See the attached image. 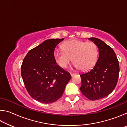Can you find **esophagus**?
Returning a JSON list of instances; mask_svg holds the SVG:
<instances>
[{
  "label": "esophagus",
  "mask_w": 127,
  "mask_h": 127,
  "mask_svg": "<svg viewBox=\"0 0 127 127\" xmlns=\"http://www.w3.org/2000/svg\"><path fill=\"white\" fill-rule=\"evenodd\" d=\"M74 75V73H70V76H71V77H73Z\"/></svg>",
  "instance_id": "1"
}]
</instances>
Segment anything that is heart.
I'll list each match as a JSON object with an SVG mask.
<instances>
[{
  "instance_id": "obj_1",
  "label": "heart",
  "mask_w": 127,
  "mask_h": 127,
  "mask_svg": "<svg viewBox=\"0 0 127 127\" xmlns=\"http://www.w3.org/2000/svg\"><path fill=\"white\" fill-rule=\"evenodd\" d=\"M62 47L63 50L55 51L54 54L56 63L62 68L67 67L73 59L75 68L86 71L97 61L98 49L93 42L73 39L64 42Z\"/></svg>"
}]
</instances>
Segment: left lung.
I'll return each mask as SVG.
<instances>
[{"label": "left lung", "mask_w": 127, "mask_h": 127, "mask_svg": "<svg viewBox=\"0 0 127 127\" xmlns=\"http://www.w3.org/2000/svg\"><path fill=\"white\" fill-rule=\"evenodd\" d=\"M98 49V58L90 71L80 75V90L90 100H97L108 96L117 84L119 73V62L113 49L103 41L89 38Z\"/></svg>", "instance_id": "8db88e82"}]
</instances>
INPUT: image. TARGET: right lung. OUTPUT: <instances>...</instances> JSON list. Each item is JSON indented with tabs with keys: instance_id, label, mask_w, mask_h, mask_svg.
Wrapping results in <instances>:
<instances>
[{
	"instance_id": "1",
	"label": "right lung",
	"mask_w": 127,
	"mask_h": 127,
	"mask_svg": "<svg viewBox=\"0 0 127 127\" xmlns=\"http://www.w3.org/2000/svg\"><path fill=\"white\" fill-rule=\"evenodd\" d=\"M64 38L46 40L30 50L23 59L21 76L27 92L38 102L50 104L63 95L71 78L69 73L57 65L56 46Z\"/></svg>"
}]
</instances>
